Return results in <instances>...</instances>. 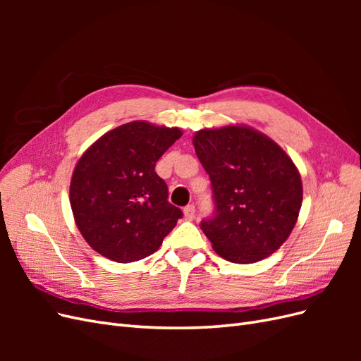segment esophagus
<instances>
[{
    "mask_svg": "<svg viewBox=\"0 0 361 361\" xmlns=\"http://www.w3.org/2000/svg\"><path fill=\"white\" fill-rule=\"evenodd\" d=\"M183 215H185V218H187V220H194V215H195V206L194 204H188V206H185L183 207Z\"/></svg>",
    "mask_w": 361,
    "mask_h": 361,
    "instance_id": "esophagus-1",
    "label": "esophagus"
}]
</instances>
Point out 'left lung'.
I'll return each instance as SVG.
<instances>
[{
    "mask_svg": "<svg viewBox=\"0 0 361 361\" xmlns=\"http://www.w3.org/2000/svg\"><path fill=\"white\" fill-rule=\"evenodd\" d=\"M195 155L209 174L215 211L200 227L218 255L233 264L271 256L298 220V169L276 141L259 130L228 125L200 129Z\"/></svg>",
    "mask_w": 361,
    "mask_h": 361,
    "instance_id": "obj_1",
    "label": "left lung"
}]
</instances>
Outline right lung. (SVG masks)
Segmentation results:
<instances>
[{"instance_id": "1", "label": "right lung", "mask_w": 361, "mask_h": 361, "mask_svg": "<svg viewBox=\"0 0 361 361\" xmlns=\"http://www.w3.org/2000/svg\"><path fill=\"white\" fill-rule=\"evenodd\" d=\"M180 135L179 128L135 120L84 152L72 174L71 207L76 227L97 253L118 264L145 259L182 218L155 171Z\"/></svg>"}]
</instances>
